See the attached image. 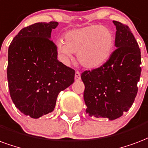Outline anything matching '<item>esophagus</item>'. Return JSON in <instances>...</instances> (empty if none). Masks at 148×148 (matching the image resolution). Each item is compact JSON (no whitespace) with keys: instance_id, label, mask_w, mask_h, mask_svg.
Returning a JSON list of instances; mask_svg holds the SVG:
<instances>
[{"instance_id":"esophagus-1","label":"esophagus","mask_w":148,"mask_h":148,"mask_svg":"<svg viewBox=\"0 0 148 148\" xmlns=\"http://www.w3.org/2000/svg\"><path fill=\"white\" fill-rule=\"evenodd\" d=\"M74 79L75 81H80L81 80V74L78 71L75 72V76H74Z\"/></svg>"}]
</instances>
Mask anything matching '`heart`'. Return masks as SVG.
<instances>
[{
    "label": "heart",
    "mask_w": 148,
    "mask_h": 148,
    "mask_svg": "<svg viewBox=\"0 0 148 148\" xmlns=\"http://www.w3.org/2000/svg\"><path fill=\"white\" fill-rule=\"evenodd\" d=\"M64 40H57L56 50L63 63L73 61V53H77L78 63L87 69L103 65L112 54L114 36L111 29L101 25H92L71 29L64 35Z\"/></svg>",
    "instance_id": "1"
}]
</instances>
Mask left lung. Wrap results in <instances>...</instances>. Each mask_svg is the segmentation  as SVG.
Wrapping results in <instances>:
<instances>
[{"instance_id":"obj_1","label":"left lung","mask_w":148,"mask_h":148,"mask_svg":"<svg viewBox=\"0 0 148 148\" xmlns=\"http://www.w3.org/2000/svg\"><path fill=\"white\" fill-rule=\"evenodd\" d=\"M110 59L99 68L82 74L86 113L114 120L130 110L137 93L141 73L140 49L131 30L119 22Z\"/></svg>"}]
</instances>
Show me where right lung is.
Here are the masks:
<instances>
[{
	"instance_id": "add662e5",
	"label": "right lung",
	"mask_w": 148,
	"mask_h": 148,
	"mask_svg": "<svg viewBox=\"0 0 148 148\" xmlns=\"http://www.w3.org/2000/svg\"><path fill=\"white\" fill-rule=\"evenodd\" d=\"M57 22L37 23L22 29L8 48V82L14 104L33 119L53 111L61 91L74 82L75 71L57 60L51 40Z\"/></svg>"
}]
</instances>
